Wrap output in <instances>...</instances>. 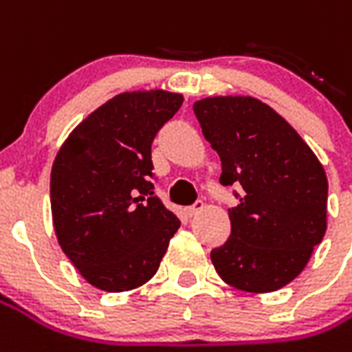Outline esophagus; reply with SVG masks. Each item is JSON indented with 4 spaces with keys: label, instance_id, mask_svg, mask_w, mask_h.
<instances>
[{
    "label": "esophagus",
    "instance_id": "obj_1",
    "mask_svg": "<svg viewBox=\"0 0 352 352\" xmlns=\"http://www.w3.org/2000/svg\"><path fill=\"white\" fill-rule=\"evenodd\" d=\"M201 210H204V201L198 200V201H194L192 206H190V208L186 210V213H188V215L192 217V215H196V213H200Z\"/></svg>",
    "mask_w": 352,
    "mask_h": 352
}]
</instances>
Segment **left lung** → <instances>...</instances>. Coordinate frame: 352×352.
<instances>
[{"instance_id":"1","label":"left lung","mask_w":352,"mask_h":352,"mask_svg":"<svg viewBox=\"0 0 352 352\" xmlns=\"http://www.w3.org/2000/svg\"><path fill=\"white\" fill-rule=\"evenodd\" d=\"M204 137L221 158V184L238 186L230 238L211 252L228 286L267 294L305 269L326 232L324 168L278 112L253 97L194 102Z\"/></svg>"}]
</instances>
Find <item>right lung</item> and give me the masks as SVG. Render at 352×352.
I'll return each mask as SVG.
<instances>
[{
  "mask_svg": "<svg viewBox=\"0 0 352 352\" xmlns=\"http://www.w3.org/2000/svg\"><path fill=\"white\" fill-rule=\"evenodd\" d=\"M183 104L169 91L120 93L74 129L51 169L56 240L91 286L129 292L156 274L175 213L154 194L152 141Z\"/></svg>",
  "mask_w": 352,
  "mask_h": 352,
  "instance_id": "obj_1",
  "label": "right lung"
}]
</instances>
